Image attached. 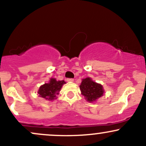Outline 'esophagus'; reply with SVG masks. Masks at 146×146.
I'll return each mask as SVG.
<instances>
[{"label": "esophagus", "instance_id": "obj_1", "mask_svg": "<svg viewBox=\"0 0 146 146\" xmlns=\"http://www.w3.org/2000/svg\"><path fill=\"white\" fill-rule=\"evenodd\" d=\"M66 80H67V82H72L74 81V80H73V78H68Z\"/></svg>", "mask_w": 146, "mask_h": 146}]
</instances>
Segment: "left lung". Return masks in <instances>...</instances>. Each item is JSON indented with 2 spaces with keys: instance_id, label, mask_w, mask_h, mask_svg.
Segmentation results:
<instances>
[{
  "instance_id": "8db88e82",
  "label": "left lung",
  "mask_w": 146,
  "mask_h": 146,
  "mask_svg": "<svg viewBox=\"0 0 146 146\" xmlns=\"http://www.w3.org/2000/svg\"><path fill=\"white\" fill-rule=\"evenodd\" d=\"M80 88L82 95L89 102L96 101L98 99L101 98L104 92L102 85L93 81L90 78L83 79Z\"/></svg>"
}]
</instances>
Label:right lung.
Segmentation results:
<instances>
[{"mask_svg": "<svg viewBox=\"0 0 146 146\" xmlns=\"http://www.w3.org/2000/svg\"><path fill=\"white\" fill-rule=\"evenodd\" d=\"M66 84L64 80L57 81L55 78H51L49 82L42 85L38 90L39 96L46 100L52 101L56 99V95L59 94L63 84Z\"/></svg>", "mask_w": 146, "mask_h": 146, "instance_id": "obj_1", "label": "right lung"}]
</instances>
